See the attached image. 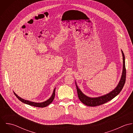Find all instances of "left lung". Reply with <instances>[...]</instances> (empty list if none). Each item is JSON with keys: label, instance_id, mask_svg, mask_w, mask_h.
Here are the masks:
<instances>
[{"label": "left lung", "instance_id": "1", "mask_svg": "<svg viewBox=\"0 0 133 133\" xmlns=\"http://www.w3.org/2000/svg\"><path fill=\"white\" fill-rule=\"evenodd\" d=\"M123 57V70L120 81L116 87V88L106 95H103L100 97L91 98L84 95L78 88L76 83V88L79 100L85 105L89 107H96L102 105L113 99L114 97L118 95L121 91L125 82L126 79V69L125 64V57L123 51L121 50Z\"/></svg>", "mask_w": 133, "mask_h": 133}]
</instances>
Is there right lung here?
Listing matches in <instances>:
<instances>
[{
	"label": "right lung",
	"mask_w": 133,
	"mask_h": 133,
	"mask_svg": "<svg viewBox=\"0 0 133 133\" xmlns=\"http://www.w3.org/2000/svg\"><path fill=\"white\" fill-rule=\"evenodd\" d=\"M55 89L56 88L54 89L53 93L52 94V95L51 96V97L48 99L46 101H44L43 102H40V103H37V102H32V101H30L29 100H26L25 99H23L21 98H20L18 95H17L14 92V93L15 95L16 96V97L19 99L20 101H21L22 102L29 104L30 105H32V106H34V107H39V108H44L46 107V106H48V105H49L50 103H51L52 102V101H53L54 97H55Z\"/></svg>",
	"instance_id": "right-lung-1"
}]
</instances>
